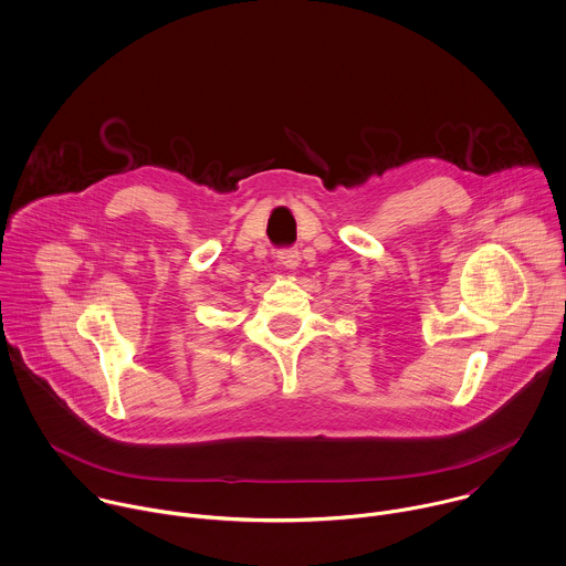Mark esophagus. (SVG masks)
I'll return each instance as SVG.
<instances>
[{
  "label": "esophagus",
  "instance_id": "1",
  "mask_svg": "<svg viewBox=\"0 0 566 566\" xmlns=\"http://www.w3.org/2000/svg\"><path fill=\"white\" fill-rule=\"evenodd\" d=\"M276 261H279V265L285 268V270H296L301 256H298V250L287 248V250H279V252H276Z\"/></svg>",
  "mask_w": 566,
  "mask_h": 566
}]
</instances>
